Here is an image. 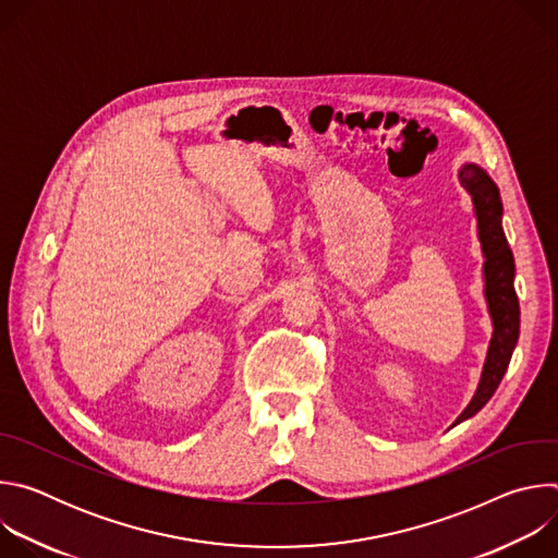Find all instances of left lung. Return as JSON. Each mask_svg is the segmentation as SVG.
Wrapping results in <instances>:
<instances>
[{
    "mask_svg": "<svg viewBox=\"0 0 558 558\" xmlns=\"http://www.w3.org/2000/svg\"><path fill=\"white\" fill-rule=\"evenodd\" d=\"M459 181L470 192L476 220H480V241L486 256V300L493 315L495 333L490 340L480 388H476L472 402L465 407V411L457 417L454 424H461L463 420L480 413L488 404V400L495 395L497 386L506 375V368L519 340V298L514 291V258L501 227L504 205L499 187L482 168H476L472 163L461 168Z\"/></svg>",
    "mask_w": 558,
    "mask_h": 558,
    "instance_id": "1",
    "label": "left lung"
}]
</instances>
